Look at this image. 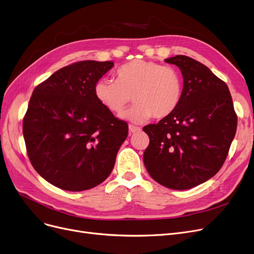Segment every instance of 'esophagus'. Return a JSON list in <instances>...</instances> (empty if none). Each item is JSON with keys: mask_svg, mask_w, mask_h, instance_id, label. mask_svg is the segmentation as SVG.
I'll return each instance as SVG.
<instances>
[{"mask_svg": "<svg viewBox=\"0 0 254 254\" xmlns=\"http://www.w3.org/2000/svg\"><path fill=\"white\" fill-rule=\"evenodd\" d=\"M141 128L139 127H136V126H133V125H129L128 126V131L129 134H134V133H137V131H139Z\"/></svg>", "mask_w": 254, "mask_h": 254, "instance_id": "34e87169", "label": "esophagus"}]
</instances>
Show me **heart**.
<instances>
[{
  "instance_id": "heart-1",
  "label": "heart",
  "mask_w": 254,
  "mask_h": 254,
  "mask_svg": "<svg viewBox=\"0 0 254 254\" xmlns=\"http://www.w3.org/2000/svg\"><path fill=\"white\" fill-rule=\"evenodd\" d=\"M135 105L123 115L133 123L150 117L165 118L180 106L183 97L181 72L158 62L131 60L116 70V81L100 79L94 85V96L109 112L120 114L131 101Z\"/></svg>"
}]
</instances>
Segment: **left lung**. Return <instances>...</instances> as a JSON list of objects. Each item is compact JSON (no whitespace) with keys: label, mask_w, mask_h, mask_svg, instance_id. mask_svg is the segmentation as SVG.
Segmentation results:
<instances>
[{"label":"left lung","mask_w":254,"mask_h":254,"mask_svg":"<svg viewBox=\"0 0 254 254\" xmlns=\"http://www.w3.org/2000/svg\"><path fill=\"white\" fill-rule=\"evenodd\" d=\"M165 62L181 69L183 97L171 115L143 127L149 137L143 161L157 183L187 190L213 178L222 167L238 118L227 85L205 65L183 55Z\"/></svg>","instance_id":"left-lung-1"}]
</instances>
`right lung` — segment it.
<instances>
[{
  "mask_svg": "<svg viewBox=\"0 0 254 254\" xmlns=\"http://www.w3.org/2000/svg\"><path fill=\"white\" fill-rule=\"evenodd\" d=\"M112 61H81L54 72L30 98L23 134L32 166L66 191L102 184L115 165L128 127L94 96V85Z\"/></svg>",
  "mask_w": 254,
  "mask_h": 254,
  "instance_id": "add662e5",
  "label": "right lung"
}]
</instances>
